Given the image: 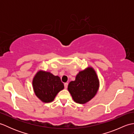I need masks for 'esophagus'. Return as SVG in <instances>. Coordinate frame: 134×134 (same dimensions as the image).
I'll use <instances>...</instances> for the list:
<instances>
[{
	"instance_id": "1",
	"label": "esophagus",
	"mask_w": 134,
	"mask_h": 134,
	"mask_svg": "<svg viewBox=\"0 0 134 134\" xmlns=\"http://www.w3.org/2000/svg\"><path fill=\"white\" fill-rule=\"evenodd\" d=\"M64 88H65V89H67V86H68V83H64Z\"/></svg>"
}]
</instances>
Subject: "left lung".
I'll return each instance as SVG.
<instances>
[{
  "label": "left lung",
  "instance_id": "obj_1",
  "mask_svg": "<svg viewBox=\"0 0 134 134\" xmlns=\"http://www.w3.org/2000/svg\"><path fill=\"white\" fill-rule=\"evenodd\" d=\"M99 81L95 70L89 66L79 71L75 80L71 81L68 90L76 103L84 104L90 101L97 93Z\"/></svg>",
  "mask_w": 134,
  "mask_h": 134
}]
</instances>
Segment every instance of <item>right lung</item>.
<instances>
[{
    "label": "right lung",
    "instance_id": "1",
    "mask_svg": "<svg viewBox=\"0 0 134 134\" xmlns=\"http://www.w3.org/2000/svg\"><path fill=\"white\" fill-rule=\"evenodd\" d=\"M32 86L37 97L44 103L53 101L58 93L64 87L59 76L41 70L34 76Z\"/></svg>",
    "mask_w": 134,
    "mask_h": 134
}]
</instances>
